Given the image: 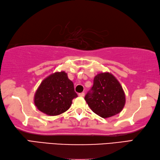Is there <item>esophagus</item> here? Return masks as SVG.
I'll list each match as a JSON object with an SVG mask.
<instances>
[{
  "instance_id": "34e87169",
  "label": "esophagus",
  "mask_w": 160,
  "mask_h": 160,
  "mask_svg": "<svg viewBox=\"0 0 160 160\" xmlns=\"http://www.w3.org/2000/svg\"><path fill=\"white\" fill-rule=\"evenodd\" d=\"M78 95H79V96H80V97H83V96H84V92L80 93Z\"/></svg>"
}]
</instances>
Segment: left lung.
Here are the masks:
<instances>
[{"instance_id": "obj_1", "label": "left lung", "mask_w": 160, "mask_h": 160, "mask_svg": "<svg viewBox=\"0 0 160 160\" xmlns=\"http://www.w3.org/2000/svg\"><path fill=\"white\" fill-rule=\"evenodd\" d=\"M84 100L95 114L102 118H109L122 111L126 96L117 78L107 72L96 75L93 87Z\"/></svg>"}]
</instances>
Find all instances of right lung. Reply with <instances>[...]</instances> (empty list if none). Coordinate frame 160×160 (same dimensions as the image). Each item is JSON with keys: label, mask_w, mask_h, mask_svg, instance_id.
Returning a JSON list of instances; mask_svg holds the SVG:
<instances>
[{"label": "right lung", "mask_w": 160, "mask_h": 160, "mask_svg": "<svg viewBox=\"0 0 160 160\" xmlns=\"http://www.w3.org/2000/svg\"><path fill=\"white\" fill-rule=\"evenodd\" d=\"M78 97L73 83L64 71L55 72L40 84L34 97L37 109L49 116H57L68 110L73 99Z\"/></svg>", "instance_id": "obj_1"}]
</instances>
